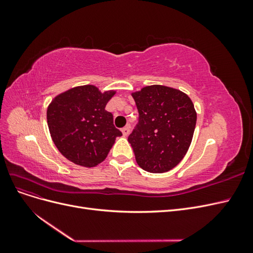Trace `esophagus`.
Segmentation results:
<instances>
[{
	"mask_svg": "<svg viewBox=\"0 0 253 253\" xmlns=\"http://www.w3.org/2000/svg\"><path fill=\"white\" fill-rule=\"evenodd\" d=\"M121 131H122V134H124V136H127L129 134V126H125L124 128L121 129Z\"/></svg>",
	"mask_w": 253,
	"mask_h": 253,
	"instance_id": "1",
	"label": "esophagus"
}]
</instances>
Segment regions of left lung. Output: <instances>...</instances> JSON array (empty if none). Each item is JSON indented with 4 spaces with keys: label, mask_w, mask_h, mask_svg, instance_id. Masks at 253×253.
Segmentation results:
<instances>
[{
    "label": "left lung",
    "mask_w": 253,
    "mask_h": 253,
    "mask_svg": "<svg viewBox=\"0 0 253 253\" xmlns=\"http://www.w3.org/2000/svg\"><path fill=\"white\" fill-rule=\"evenodd\" d=\"M138 122L128 136L136 162L144 171L164 173L186 155L194 134L196 112L182 91L163 85L132 94Z\"/></svg>",
    "instance_id": "obj_1"
}]
</instances>
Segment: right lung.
<instances>
[{"label":"right lung","instance_id":"add662e5","mask_svg":"<svg viewBox=\"0 0 253 253\" xmlns=\"http://www.w3.org/2000/svg\"><path fill=\"white\" fill-rule=\"evenodd\" d=\"M114 91L101 94L94 85L72 88L57 96L47 109V125L53 143L74 164L91 168L105 159L122 135L105 105Z\"/></svg>","mask_w":253,"mask_h":253}]
</instances>
